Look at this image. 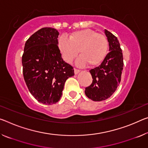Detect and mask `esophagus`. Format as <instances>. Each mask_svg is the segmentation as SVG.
<instances>
[{"label":"esophagus","mask_w":148,"mask_h":148,"mask_svg":"<svg viewBox=\"0 0 148 148\" xmlns=\"http://www.w3.org/2000/svg\"><path fill=\"white\" fill-rule=\"evenodd\" d=\"M79 72H80V71H79V70L74 69V74H78Z\"/></svg>","instance_id":"obj_1"}]
</instances>
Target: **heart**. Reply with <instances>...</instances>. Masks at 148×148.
Here are the masks:
<instances>
[{
    "instance_id": "b5f03b06",
    "label": "heart",
    "mask_w": 148,
    "mask_h": 148,
    "mask_svg": "<svg viewBox=\"0 0 148 148\" xmlns=\"http://www.w3.org/2000/svg\"><path fill=\"white\" fill-rule=\"evenodd\" d=\"M58 47L66 62H71L79 51L81 56L76 60V64L83 66L88 62L93 66L100 64L106 57L108 41L103 35L86 29L73 32L69 39L60 36Z\"/></svg>"
}]
</instances>
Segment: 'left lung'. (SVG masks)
I'll list each match as a JSON object with an SVG mask.
<instances>
[{
  "instance_id": "8db88e82",
  "label": "left lung",
  "mask_w": 148,
  "mask_h": 148,
  "mask_svg": "<svg viewBox=\"0 0 148 148\" xmlns=\"http://www.w3.org/2000/svg\"><path fill=\"white\" fill-rule=\"evenodd\" d=\"M104 32L109 53L99 66L90 71L93 82L85 90L87 97L94 101H104L113 94L121 82L123 70V56L118 39L108 30Z\"/></svg>"
}]
</instances>
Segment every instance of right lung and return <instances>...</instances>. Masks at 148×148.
<instances>
[{"mask_svg": "<svg viewBox=\"0 0 148 148\" xmlns=\"http://www.w3.org/2000/svg\"><path fill=\"white\" fill-rule=\"evenodd\" d=\"M57 29L41 28L27 39L22 56L23 74L31 94L39 102L52 105L62 96L64 83L74 75L58 47Z\"/></svg>", "mask_w": 148, "mask_h": 148, "instance_id": "1", "label": "right lung"}]
</instances>
